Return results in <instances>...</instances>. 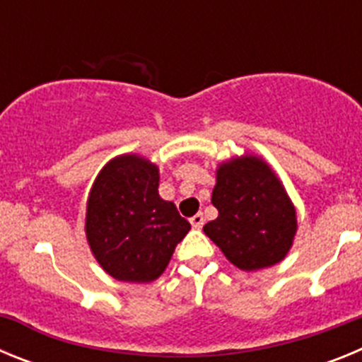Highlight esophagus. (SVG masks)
Masks as SVG:
<instances>
[{"label":"esophagus","instance_id":"34e87169","mask_svg":"<svg viewBox=\"0 0 362 362\" xmlns=\"http://www.w3.org/2000/svg\"><path fill=\"white\" fill-rule=\"evenodd\" d=\"M190 225L194 226V228H196V230H199L201 226L204 225L203 214H196V216H194V217H190Z\"/></svg>","mask_w":362,"mask_h":362}]
</instances>
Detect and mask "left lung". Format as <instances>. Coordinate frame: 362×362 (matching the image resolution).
<instances>
[{
	"label": "left lung",
	"instance_id": "8db88e82",
	"mask_svg": "<svg viewBox=\"0 0 362 362\" xmlns=\"http://www.w3.org/2000/svg\"><path fill=\"white\" fill-rule=\"evenodd\" d=\"M212 204L219 216L203 230L233 267L254 272L286 257L297 232L296 206L263 158L245 153L219 163Z\"/></svg>",
	"mask_w": 362,
	"mask_h": 362
}]
</instances>
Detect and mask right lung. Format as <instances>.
<instances>
[{"mask_svg":"<svg viewBox=\"0 0 362 362\" xmlns=\"http://www.w3.org/2000/svg\"><path fill=\"white\" fill-rule=\"evenodd\" d=\"M159 168L139 153H123L101 168L86 201L85 233L108 276L152 283L190 230L172 201L159 196Z\"/></svg>","mask_w":362,"mask_h":362,"instance_id":"obj_1","label":"right lung"}]
</instances>
